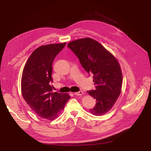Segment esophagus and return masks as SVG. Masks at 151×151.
I'll return each mask as SVG.
<instances>
[{"label": "esophagus", "mask_w": 151, "mask_h": 151, "mask_svg": "<svg viewBox=\"0 0 151 151\" xmlns=\"http://www.w3.org/2000/svg\"><path fill=\"white\" fill-rule=\"evenodd\" d=\"M75 94L76 96H81V95L83 94V92H82V91L76 92V93H75Z\"/></svg>", "instance_id": "1"}]
</instances>
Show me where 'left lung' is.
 Here are the masks:
<instances>
[{
    "instance_id": "obj_1",
    "label": "left lung",
    "mask_w": 151,
    "mask_h": 151,
    "mask_svg": "<svg viewBox=\"0 0 151 151\" xmlns=\"http://www.w3.org/2000/svg\"><path fill=\"white\" fill-rule=\"evenodd\" d=\"M68 47L79 58L88 73H93L96 90L87 93L96 100L90 112L96 116L108 112L121 94L122 75L114 55L96 40L85 37L68 43Z\"/></svg>"
}]
</instances>
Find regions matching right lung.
<instances>
[{
	"mask_svg": "<svg viewBox=\"0 0 151 151\" xmlns=\"http://www.w3.org/2000/svg\"><path fill=\"white\" fill-rule=\"evenodd\" d=\"M66 42L42 45L28 58L21 77V93L32 109L39 117L54 120L58 117L70 98L67 93L52 92V65L55 56Z\"/></svg>",
	"mask_w": 151,
	"mask_h": 151,
	"instance_id": "1",
	"label": "right lung"
}]
</instances>
